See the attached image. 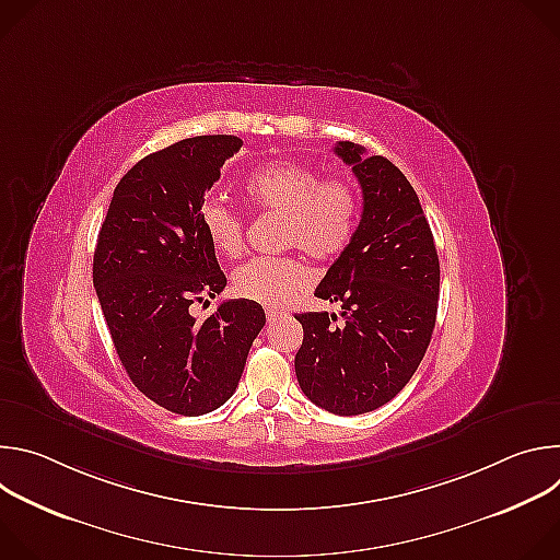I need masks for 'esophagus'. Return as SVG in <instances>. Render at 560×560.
Wrapping results in <instances>:
<instances>
[{"instance_id": "obj_1", "label": "esophagus", "mask_w": 560, "mask_h": 560, "mask_svg": "<svg viewBox=\"0 0 560 560\" xmlns=\"http://www.w3.org/2000/svg\"><path fill=\"white\" fill-rule=\"evenodd\" d=\"M283 314V310H279V307H268L266 310V318L268 322H277V318Z\"/></svg>"}]
</instances>
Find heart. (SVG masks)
<instances>
[{"label": "heart", "instance_id": "b5f03b06", "mask_svg": "<svg viewBox=\"0 0 560 560\" xmlns=\"http://www.w3.org/2000/svg\"><path fill=\"white\" fill-rule=\"evenodd\" d=\"M244 195L255 210L281 214L279 246L299 248L316 261H332L352 244L361 197L348 177H324L299 162H270L255 168ZM210 246L223 257L244 250V219L221 199H208L199 212ZM310 270L296 257L250 259L232 275L234 292L264 305H283L307 288Z\"/></svg>", "mask_w": 560, "mask_h": 560}]
</instances>
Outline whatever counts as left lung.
I'll list each match as a JSON object with an SVG mask.
<instances>
[{
  "mask_svg": "<svg viewBox=\"0 0 560 560\" xmlns=\"http://www.w3.org/2000/svg\"><path fill=\"white\" fill-rule=\"evenodd\" d=\"M335 152L361 184L363 214L352 244L314 294L341 303L346 322L335 328V314H294L303 326L294 372L314 406L354 417L392 401L423 361L441 270L430 223L406 175L381 154L365 156L352 141H339Z\"/></svg>",
  "mask_w": 560,
  "mask_h": 560,
  "instance_id": "1",
  "label": "left lung"
}]
</instances>
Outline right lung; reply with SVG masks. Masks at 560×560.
Returning <instances> with one entry per match:
<instances>
[{"mask_svg": "<svg viewBox=\"0 0 560 560\" xmlns=\"http://www.w3.org/2000/svg\"><path fill=\"white\" fill-rule=\"evenodd\" d=\"M234 135L182 139L137 162L117 184L93 259V283L135 387L175 415L199 417L234 394L266 312L223 301L203 322L188 312L225 288L199 212Z\"/></svg>", "mask_w": 560, "mask_h": 560, "instance_id": "obj_1", "label": "right lung"}]
</instances>
